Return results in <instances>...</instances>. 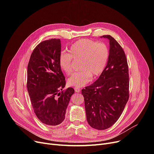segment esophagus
<instances>
[{
	"label": "esophagus",
	"mask_w": 154,
	"mask_h": 154,
	"mask_svg": "<svg viewBox=\"0 0 154 154\" xmlns=\"http://www.w3.org/2000/svg\"><path fill=\"white\" fill-rule=\"evenodd\" d=\"M74 90H75V92H77V93H79V92H80V88H77V87H75V88H74Z\"/></svg>",
	"instance_id": "esophagus-1"
}]
</instances>
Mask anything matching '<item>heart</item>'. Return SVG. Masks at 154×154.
<instances>
[{
  "mask_svg": "<svg viewBox=\"0 0 154 154\" xmlns=\"http://www.w3.org/2000/svg\"><path fill=\"white\" fill-rule=\"evenodd\" d=\"M110 55L109 48L103 42H97L89 39H80L73 44L69 53H62L59 57V66L67 75L74 71L73 61H79L80 71L68 79V84L77 88L89 82L92 76L102 74L107 66Z\"/></svg>",
  "mask_w": 154,
  "mask_h": 154,
  "instance_id": "heart-1",
  "label": "heart"
}]
</instances>
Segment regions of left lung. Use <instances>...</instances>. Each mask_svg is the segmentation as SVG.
I'll return each instance as SVG.
<instances>
[{"mask_svg":"<svg viewBox=\"0 0 154 154\" xmlns=\"http://www.w3.org/2000/svg\"><path fill=\"white\" fill-rule=\"evenodd\" d=\"M110 55L99 79L82 90L87 120L91 127L105 130L120 117L129 98L128 67L125 54L117 40L110 35Z\"/></svg>","mask_w":154,"mask_h":154,"instance_id":"left-lung-1","label":"left lung"}]
</instances>
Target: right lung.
<instances>
[{
  "label": "right lung",
  "instance_id": "right-lung-1",
  "mask_svg": "<svg viewBox=\"0 0 154 154\" xmlns=\"http://www.w3.org/2000/svg\"><path fill=\"white\" fill-rule=\"evenodd\" d=\"M60 51V39L44 40L34 49L27 67V87L32 107L37 118L51 126L63 122L74 93L72 87L62 91L66 82L59 63Z\"/></svg>",
  "mask_w": 154,
  "mask_h": 154
}]
</instances>
